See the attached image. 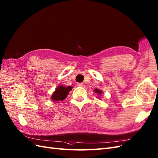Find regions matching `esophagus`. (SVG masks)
Listing matches in <instances>:
<instances>
[{"instance_id": "obj_1", "label": "esophagus", "mask_w": 158, "mask_h": 158, "mask_svg": "<svg viewBox=\"0 0 158 158\" xmlns=\"http://www.w3.org/2000/svg\"><path fill=\"white\" fill-rule=\"evenodd\" d=\"M83 83H79L78 84H77V86H79V87H83Z\"/></svg>"}]
</instances>
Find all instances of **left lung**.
I'll return each instance as SVG.
<instances>
[{"label":"left lung","instance_id":"8db88e82","mask_svg":"<svg viewBox=\"0 0 158 158\" xmlns=\"http://www.w3.org/2000/svg\"><path fill=\"white\" fill-rule=\"evenodd\" d=\"M94 91H95L96 93H99V94H101L102 93V91H100V90H98V89H94Z\"/></svg>","mask_w":158,"mask_h":158}]
</instances>
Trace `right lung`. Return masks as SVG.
Wrapping results in <instances>:
<instances>
[{
	"label": "right lung",
	"instance_id": "1",
	"mask_svg": "<svg viewBox=\"0 0 158 158\" xmlns=\"http://www.w3.org/2000/svg\"><path fill=\"white\" fill-rule=\"evenodd\" d=\"M72 89L71 87H65L64 86H59L52 96V99L54 101H63L68 95L69 92Z\"/></svg>",
	"mask_w": 158,
	"mask_h": 158
}]
</instances>
